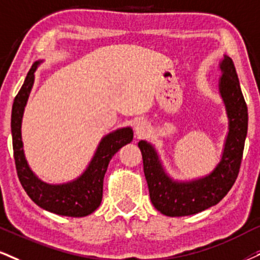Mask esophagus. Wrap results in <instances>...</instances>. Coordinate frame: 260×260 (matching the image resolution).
<instances>
[{
    "label": "esophagus",
    "instance_id": "esophagus-1",
    "mask_svg": "<svg viewBox=\"0 0 260 260\" xmlns=\"http://www.w3.org/2000/svg\"><path fill=\"white\" fill-rule=\"evenodd\" d=\"M148 129H149L148 124L145 123V121H139V123H137L136 126H135V131H136L137 137L145 136L146 134L148 133Z\"/></svg>",
    "mask_w": 260,
    "mask_h": 260
}]
</instances>
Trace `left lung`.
<instances>
[{
	"instance_id": "obj_1",
	"label": "left lung",
	"mask_w": 260,
	"mask_h": 260,
	"mask_svg": "<svg viewBox=\"0 0 260 260\" xmlns=\"http://www.w3.org/2000/svg\"><path fill=\"white\" fill-rule=\"evenodd\" d=\"M220 69L223 76L219 90L228 112L229 134L222 160L212 174L187 183L172 181L162 170L154 148L146 141L139 142L150 201L165 216H190L214 206L228 194L238 178L247 135V105L240 88L235 65L229 56H224Z\"/></svg>"
}]
</instances>
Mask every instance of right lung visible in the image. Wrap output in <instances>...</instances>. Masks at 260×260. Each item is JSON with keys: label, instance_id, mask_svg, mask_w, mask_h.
Returning a JSON list of instances; mask_svg holds the SVG:
<instances>
[{"label": "right lung", "instance_id": "right-lung-1", "mask_svg": "<svg viewBox=\"0 0 260 260\" xmlns=\"http://www.w3.org/2000/svg\"><path fill=\"white\" fill-rule=\"evenodd\" d=\"M38 63L40 61L32 63L12 108L13 153L19 181L31 200L44 210L60 216L85 217L100 206L104 177L110 160L121 147L133 141L134 133L130 127H124L104 137L84 174L71 183L52 185L40 181L28 168L25 159L20 131L22 113L34 84V73Z\"/></svg>", "mask_w": 260, "mask_h": 260}]
</instances>
